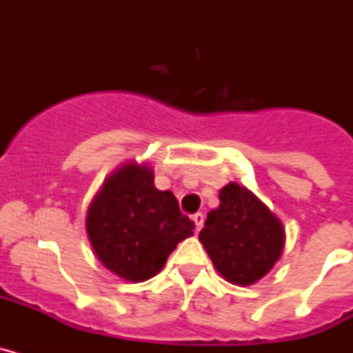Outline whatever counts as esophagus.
Returning <instances> with one entry per match:
<instances>
[{"mask_svg":"<svg viewBox=\"0 0 353 353\" xmlns=\"http://www.w3.org/2000/svg\"><path fill=\"white\" fill-rule=\"evenodd\" d=\"M192 221H194V224H196V232H199V230H201V228H203L205 215L201 214V212H198V214L192 215Z\"/></svg>","mask_w":353,"mask_h":353,"instance_id":"1","label":"esophagus"}]
</instances>
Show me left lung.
<instances>
[{
  "instance_id": "8db88e82",
  "label": "left lung",
  "mask_w": 353,
  "mask_h": 353,
  "mask_svg": "<svg viewBox=\"0 0 353 353\" xmlns=\"http://www.w3.org/2000/svg\"><path fill=\"white\" fill-rule=\"evenodd\" d=\"M199 242L217 272L239 286H249L270 272L285 248V228L248 187L230 182L219 191Z\"/></svg>"
}]
</instances>
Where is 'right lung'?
Wrapping results in <instances>:
<instances>
[{
    "label": "right lung",
    "mask_w": 353,
    "mask_h": 353,
    "mask_svg": "<svg viewBox=\"0 0 353 353\" xmlns=\"http://www.w3.org/2000/svg\"><path fill=\"white\" fill-rule=\"evenodd\" d=\"M194 223L171 191H159L148 164L127 162L109 174L90 203L86 233L105 269L125 281H146L176 244L194 235Z\"/></svg>",
    "instance_id": "right-lung-1"
}]
</instances>
